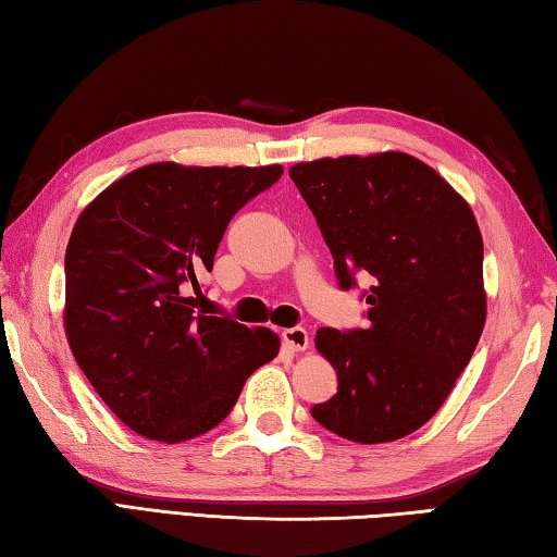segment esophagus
<instances>
[{"instance_id":"esophagus-1","label":"esophagus","mask_w":557,"mask_h":557,"mask_svg":"<svg viewBox=\"0 0 557 557\" xmlns=\"http://www.w3.org/2000/svg\"><path fill=\"white\" fill-rule=\"evenodd\" d=\"M281 339H284V345L288 349H294V352H304V349H308L310 345L308 333L304 327H286L284 333H281Z\"/></svg>"}]
</instances>
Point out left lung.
I'll use <instances>...</instances> for the list:
<instances>
[{
  "label": "left lung",
  "instance_id": "left-lung-1",
  "mask_svg": "<svg viewBox=\"0 0 557 557\" xmlns=\"http://www.w3.org/2000/svg\"><path fill=\"white\" fill-rule=\"evenodd\" d=\"M335 259L339 286L369 273V325L320 327L337 394L310 408L345 441L416 433L450 396L486 320L484 244L474 212L431 165L404 151L290 165Z\"/></svg>",
  "mask_w": 557,
  "mask_h": 557
}]
</instances>
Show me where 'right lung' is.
Here are the masks:
<instances>
[{
  "instance_id": "1",
  "label": "right lung",
  "mask_w": 557,
  "mask_h": 557,
  "mask_svg": "<svg viewBox=\"0 0 557 557\" xmlns=\"http://www.w3.org/2000/svg\"><path fill=\"white\" fill-rule=\"evenodd\" d=\"M284 165H141L97 195L65 249L63 327L110 411L149 441L183 443L230 416L253 369L278 355L269 327L198 315V273L244 202Z\"/></svg>"
}]
</instances>
